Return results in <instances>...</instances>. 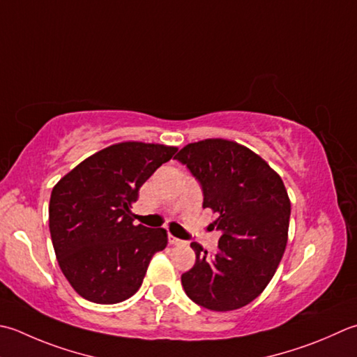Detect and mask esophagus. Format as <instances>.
<instances>
[{
  "mask_svg": "<svg viewBox=\"0 0 357 357\" xmlns=\"http://www.w3.org/2000/svg\"><path fill=\"white\" fill-rule=\"evenodd\" d=\"M169 243L172 244V246H179V244H184L183 240L176 238V236H173L172 234H169Z\"/></svg>",
  "mask_w": 357,
  "mask_h": 357,
  "instance_id": "1",
  "label": "esophagus"
}]
</instances>
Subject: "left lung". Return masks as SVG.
Listing matches in <instances>:
<instances>
[{"label": "left lung", "instance_id": "8db88e82", "mask_svg": "<svg viewBox=\"0 0 357 357\" xmlns=\"http://www.w3.org/2000/svg\"><path fill=\"white\" fill-rule=\"evenodd\" d=\"M174 159L199 181L202 207L212 208L221 230L218 250L192 243L195 266L181 277L185 294L212 311L243 308L274 277L288 243L291 201L266 160L227 139H204L181 149Z\"/></svg>", "mask_w": 357, "mask_h": 357}]
</instances>
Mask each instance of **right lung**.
<instances>
[{"mask_svg":"<svg viewBox=\"0 0 357 357\" xmlns=\"http://www.w3.org/2000/svg\"><path fill=\"white\" fill-rule=\"evenodd\" d=\"M176 146L119 142L94 153L54 185L49 230L59 266L77 294L113 305L141 288L151 257L167 246V230L135 226L139 188Z\"/></svg>","mask_w":357,"mask_h":357,"instance_id":"add662e5","label":"right lung"}]
</instances>
